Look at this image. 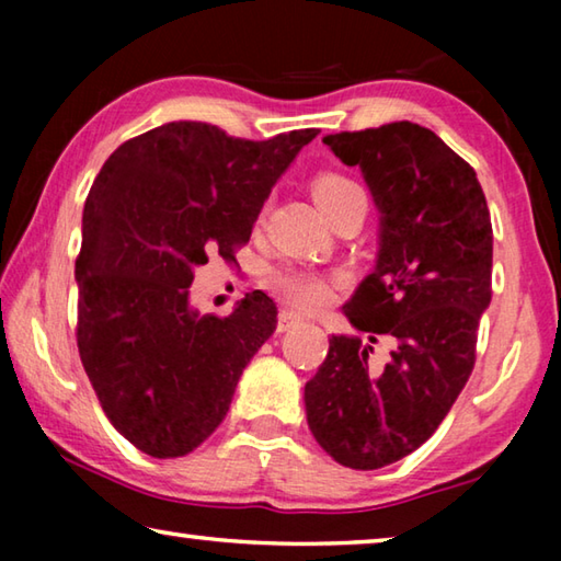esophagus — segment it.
<instances>
[{
	"mask_svg": "<svg viewBox=\"0 0 561 561\" xmlns=\"http://www.w3.org/2000/svg\"><path fill=\"white\" fill-rule=\"evenodd\" d=\"M299 321H301L299 314H294V311H289V309H282L279 319H277V331L279 334L282 331H289L294 324H299Z\"/></svg>",
	"mask_w": 561,
	"mask_h": 561,
	"instance_id": "obj_1",
	"label": "esophagus"
}]
</instances>
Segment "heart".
Masks as SVG:
<instances>
[{"mask_svg":"<svg viewBox=\"0 0 561 561\" xmlns=\"http://www.w3.org/2000/svg\"><path fill=\"white\" fill-rule=\"evenodd\" d=\"M351 190H360L356 183H351L344 175H321L314 185V195L319 205L339 197ZM274 287L282 291V297L297 309H321L327 307L334 297V287L327 277H321L317 272L307 270H282L274 274Z\"/></svg>","mask_w":561,"mask_h":561,"instance_id":"1","label":"heart"}]
</instances>
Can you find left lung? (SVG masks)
<instances>
[{
	"instance_id": "obj_1",
	"label": "left lung",
	"mask_w": 561,
	"mask_h": 561,
	"mask_svg": "<svg viewBox=\"0 0 561 561\" xmlns=\"http://www.w3.org/2000/svg\"><path fill=\"white\" fill-rule=\"evenodd\" d=\"M324 144L358 165L371 190L378 252L344 304L368 341L331 334L304 405L331 458L378 470L421 448L468 383L492 299V222L474 170L417 123L336 133ZM378 340L389 344L386 359L373 356Z\"/></svg>"
}]
</instances>
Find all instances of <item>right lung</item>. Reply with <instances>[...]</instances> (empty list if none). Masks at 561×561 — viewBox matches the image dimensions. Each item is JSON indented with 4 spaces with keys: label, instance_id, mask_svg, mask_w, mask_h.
<instances>
[{
    "label": "right lung",
    "instance_id": "right-lung-1",
    "mask_svg": "<svg viewBox=\"0 0 561 561\" xmlns=\"http://www.w3.org/2000/svg\"><path fill=\"white\" fill-rule=\"evenodd\" d=\"M314 138L304 128L244 140L173 121L126 140L93 180L76 260V341L103 413L146 455L183 458L210 438L277 329L264 291L217 319L190 307V284L207 252L230 260L250 242L272 187Z\"/></svg>",
    "mask_w": 561,
    "mask_h": 561
}]
</instances>
